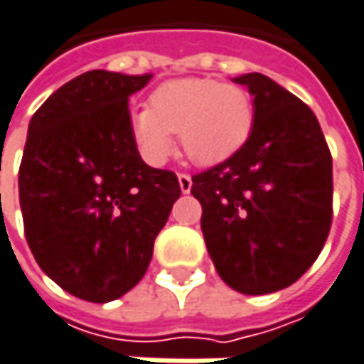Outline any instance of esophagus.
I'll return each mask as SVG.
<instances>
[{"mask_svg": "<svg viewBox=\"0 0 364 364\" xmlns=\"http://www.w3.org/2000/svg\"><path fill=\"white\" fill-rule=\"evenodd\" d=\"M177 179H179V187H181L183 193H189V191H191V185H193V183H191V177H189L187 173H179Z\"/></svg>", "mask_w": 364, "mask_h": 364, "instance_id": "obj_1", "label": "esophagus"}]
</instances>
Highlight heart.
I'll return each instance as SVG.
<instances>
[{
    "label": "heart",
    "instance_id": "1",
    "mask_svg": "<svg viewBox=\"0 0 364 364\" xmlns=\"http://www.w3.org/2000/svg\"><path fill=\"white\" fill-rule=\"evenodd\" d=\"M255 102L245 88L212 77H185L159 86L150 109L132 115V138L150 164H162L175 150L179 134L183 154L198 166L230 159L253 132Z\"/></svg>",
    "mask_w": 364,
    "mask_h": 364
}]
</instances>
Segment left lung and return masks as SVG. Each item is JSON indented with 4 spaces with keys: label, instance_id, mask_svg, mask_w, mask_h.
<instances>
[{
    "label": "left lung",
    "instance_id": "8db88e82",
    "mask_svg": "<svg viewBox=\"0 0 364 364\" xmlns=\"http://www.w3.org/2000/svg\"><path fill=\"white\" fill-rule=\"evenodd\" d=\"M255 102L253 132L230 159L191 177L216 272L243 294L296 282L331 226V154L309 107L264 74L235 77Z\"/></svg>",
    "mask_w": 364,
    "mask_h": 364
}]
</instances>
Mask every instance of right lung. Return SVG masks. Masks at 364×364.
I'll return each instance as SVG.
<instances>
[{
	"mask_svg": "<svg viewBox=\"0 0 364 364\" xmlns=\"http://www.w3.org/2000/svg\"><path fill=\"white\" fill-rule=\"evenodd\" d=\"M150 77L86 72L28 125L18 173L26 241L55 284L90 303L138 284L181 196L177 175L148 166L132 138L127 100Z\"/></svg>",
	"mask_w": 364,
	"mask_h": 364,
	"instance_id": "right-lung-1",
	"label": "right lung"
}]
</instances>
